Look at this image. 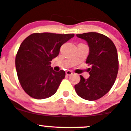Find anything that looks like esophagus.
Masks as SVG:
<instances>
[{
    "mask_svg": "<svg viewBox=\"0 0 131 131\" xmlns=\"http://www.w3.org/2000/svg\"><path fill=\"white\" fill-rule=\"evenodd\" d=\"M72 74V72L70 70H67L66 71V75H67V76H71Z\"/></svg>",
    "mask_w": 131,
    "mask_h": 131,
    "instance_id": "34e87169",
    "label": "esophagus"
}]
</instances>
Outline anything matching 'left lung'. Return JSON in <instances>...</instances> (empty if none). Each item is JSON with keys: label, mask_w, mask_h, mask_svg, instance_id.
Returning a JSON list of instances; mask_svg holds the SVG:
<instances>
[{"label": "left lung", "mask_w": 131, "mask_h": 131, "mask_svg": "<svg viewBox=\"0 0 131 131\" xmlns=\"http://www.w3.org/2000/svg\"><path fill=\"white\" fill-rule=\"evenodd\" d=\"M87 42L89 53L86 63L91 65L90 75L85 79L80 75V82L75 85L76 93L88 101L97 100L110 90L117 77L119 61L114 42L105 35L97 32L76 35Z\"/></svg>", "instance_id": "1"}]
</instances>
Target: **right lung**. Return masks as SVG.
<instances>
[{"label":"right lung","mask_w":131,"mask_h":131,"mask_svg":"<svg viewBox=\"0 0 131 131\" xmlns=\"http://www.w3.org/2000/svg\"><path fill=\"white\" fill-rule=\"evenodd\" d=\"M74 34L43 32L27 37L20 45L16 57L17 77L23 90L31 97L43 99L56 93L65 72L54 71L51 61L57 57L63 43Z\"/></svg>","instance_id":"obj_1"}]
</instances>
